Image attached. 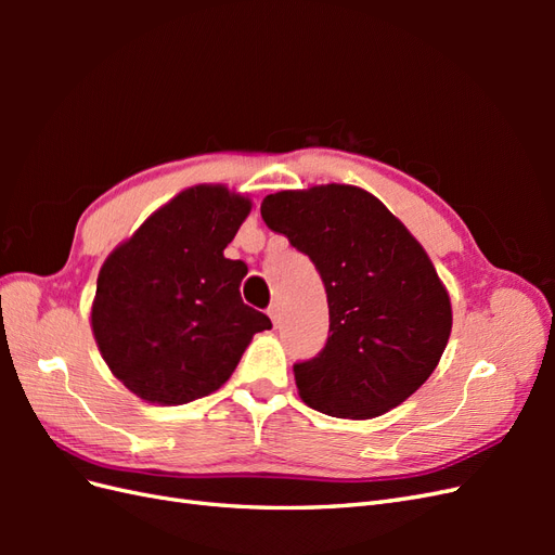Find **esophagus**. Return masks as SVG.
Segmentation results:
<instances>
[{
  "instance_id": "34e87169",
  "label": "esophagus",
  "mask_w": 555,
  "mask_h": 555,
  "mask_svg": "<svg viewBox=\"0 0 555 555\" xmlns=\"http://www.w3.org/2000/svg\"><path fill=\"white\" fill-rule=\"evenodd\" d=\"M268 317H271V319H273V324L278 326V324H280V308H278V306H271V308H268Z\"/></svg>"
}]
</instances>
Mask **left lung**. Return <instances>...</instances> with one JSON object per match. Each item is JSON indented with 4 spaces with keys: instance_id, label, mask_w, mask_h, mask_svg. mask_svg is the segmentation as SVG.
Masks as SVG:
<instances>
[{
    "instance_id": "left-lung-1",
    "label": "left lung",
    "mask_w": 555,
    "mask_h": 555,
    "mask_svg": "<svg viewBox=\"0 0 555 555\" xmlns=\"http://www.w3.org/2000/svg\"><path fill=\"white\" fill-rule=\"evenodd\" d=\"M261 217L312 259L326 287L328 340L294 365L298 396L338 418H373L405 402L438 367L451 333V300L422 243L354 184L268 194Z\"/></svg>"
}]
</instances>
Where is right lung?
<instances>
[{
	"label": "right lung",
	"mask_w": 555,
	"mask_h": 555,
	"mask_svg": "<svg viewBox=\"0 0 555 555\" xmlns=\"http://www.w3.org/2000/svg\"><path fill=\"white\" fill-rule=\"evenodd\" d=\"M249 210L224 184H194L104 261L92 333L111 373L141 400L184 405L217 391L255 333L273 326L243 304L247 266L224 257Z\"/></svg>",
	"instance_id": "obj_1"
}]
</instances>
